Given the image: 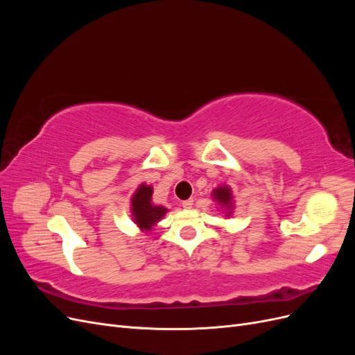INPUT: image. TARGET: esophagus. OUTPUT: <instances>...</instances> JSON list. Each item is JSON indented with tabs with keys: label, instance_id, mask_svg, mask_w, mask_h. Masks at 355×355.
Instances as JSON below:
<instances>
[{
	"label": "esophagus",
	"instance_id": "34e87169",
	"mask_svg": "<svg viewBox=\"0 0 355 355\" xmlns=\"http://www.w3.org/2000/svg\"><path fill=\"white\" fill-rule=\"evenodd\" d=\"M192 204H194V200L189 198V200L182 201V207H184V209H191V207H192Z\"/></svg>",
	"mask_w": 355,
	"mask_h": 355
}]
</instances>
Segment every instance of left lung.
I'll use <instances>...</instances> for the list:
<instances>
[{
  "label": "left lung",
  "mask_w": 355,
  "mask_h": 355,
  "mask_svg": "<svg viewBox=\"0 0 355 355\" xmlns=\"http://www.w3.org/2000/svg\"><path fill=\"white\" fill-rule=\"evenodd\" d=\"M213 200H216V202L220 206V209H223L225 211L228 213V216L232 213L234 209V201H232V191L230 187H219L216 189H213L211 192Z\"/></svg>",
  "instance_id": "left-lung-1"
}]
</instances>
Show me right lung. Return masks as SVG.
<instances>
[{"label": "right lung", "mask_w": 355, "mask_h": 355, "mask_svg": "<svg viewBox=\"0 0 355 355\" xmlns=\"http://www.w3.org/2000/svg\"><path fill=\"white\" fill-rule=\"evenodd\" d=\"M168 209L153 202V187L141 184L132 196V218L142 231H151Z\"/></svg>", "instance_id": "obj_1"}]
</instances>
